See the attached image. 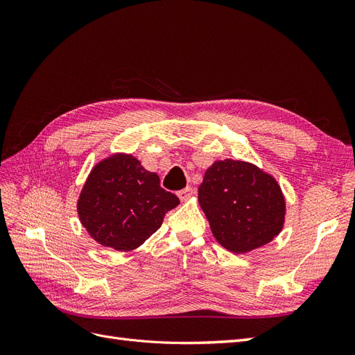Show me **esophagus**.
Masks as SVG:
<instances>
[{
	"mask_svg": "<svg viewBox=\"0 0 355 355\" xmlns=\"http://www.w3.org/2000/svg\"><path fill=\"white\" fill-rule=\"evenodd\" d=\"M192 194H194V189H192L191 187H187V188L180 189V191L178 192V197H179L182 201H185V200H188Z\"/></svg>",
	"mask_w": 355,
	"mask_h": 355,
	"instance_id": "1",
	"label": "esophagus"
}]
</instances>
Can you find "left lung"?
<instances>
[{"mask_svg":"<svg viewBox=\"0 0 355 355\" xmlns=\"http://www.w3.org/2000/svg\"><path fill=\"white\" fill-rule=\"evenodd\" d=\"M198 201L214 239L234 253L270 243L283 228L286 201L280 187L245 161L223 159L207 168Z\"/></svg>","mask_w":355,"mask_h":355,"instance_id":"left-lung-1","label":"left lung"}]
</instances>
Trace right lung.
<instances>
[{
    "label": "right lung",
    "instance_id": "1",
    "mask_svg": "<svg viewBox=\"0 0 355 355\" xmlns=\"http://www.w3.org/2000/svg\"><path fill=\"white\" fill-rule=\"evenodd\" d=\"M179 198L159 187L157 173L125 154L96 166L78 200L83 227L102 245L133 250L161 227Z\"/></svg>",
    "mask_w": 355,
    "mask_h": 355
}]
</instances>
